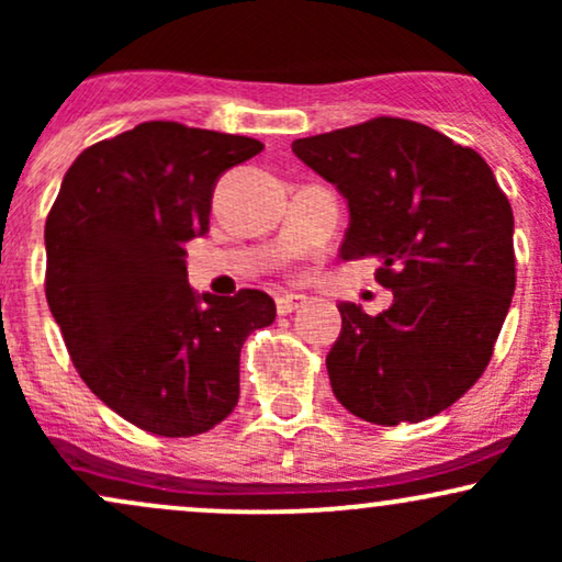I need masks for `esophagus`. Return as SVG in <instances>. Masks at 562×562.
<instances>
[{"label": "esophagus", "instance_id": "obj_1", "mask_svg": "<svg viewBox=\"0 0 562 562\" xmlns=\"http://www.w3.org/2000/svg\"><path fill=\"white\" fill-rule=\"evenodd\" d=\"M303 303H306V295H301V293H282V295H277V312L290 314V312H295V308H301Z\"/></svg>", "mask_w": 562, "mask_h": 562}]
</instances>
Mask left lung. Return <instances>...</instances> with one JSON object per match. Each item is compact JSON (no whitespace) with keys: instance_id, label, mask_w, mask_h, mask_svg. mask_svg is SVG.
<instances>
[{"instance_id":"left-lung-1","label":"left lung","mask_w":562,"mask_h":562,"mask_svg":"<svg viewBox=\"0 0 562 562\" xmlns=\"http://www.w3.org/2000/svg\"><path fill=\"white\" fill-rule=\"evenodd\" d=\"M348 205L344 261L378 256L393 303L378 317L340 301L327 353L335 398L375 425L420 423L492 359L515 293L513 209L479 153L406 119H372L293 142Z\"/></svg>"}]
</instances>
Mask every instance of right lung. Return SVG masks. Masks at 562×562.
Segmentation results:
<instances>
[{
	"label": "right lung",
	"instance_id": "obj_1",
	"mask_svg": "<svg viewBox=\"0 0 562 562\" xmlns=\"http://www.w3.org/2000/svg\"><path fill=\"white\" fill-rule=\"evenodd\" d=\"M259 139L145 121L87 147L47 216V303L83 383L147 434L211 430L240 396V348L272 325L263 290L198 293L184 243Z\"/></svg>",
	"mask_w": 562,
	"mask_h": 562
}]
</instances>
